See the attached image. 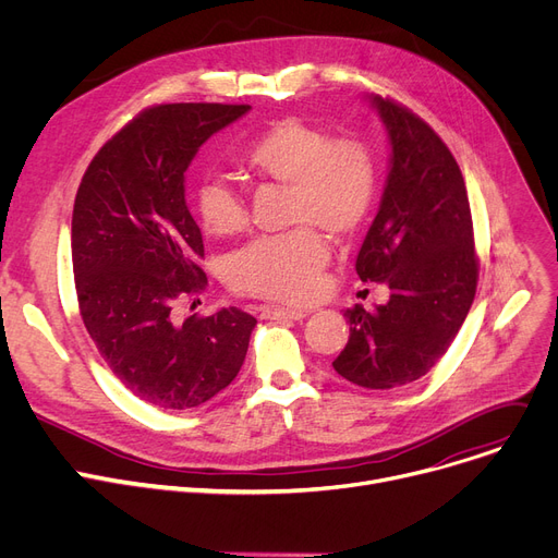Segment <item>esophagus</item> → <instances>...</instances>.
Listing matches in <instances>:
<instances>
[{
  "mask_svg": "<svg viewBox=\"0 0 558 558\" xmlns=\"http://www.w3.org/2000/svg\"><path fill=\"white\" fill-rule=\"evenodd\" d=\"M308 311L304 308H283V306H264L260 308V317L266 319H304Z\"/></svg>",
  "mask_w": 558,
  "mask_h": 558,
  "instance_id": "34e87169",
  "label": "esophagus"
}]
</instances>
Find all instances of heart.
I'll return each instance as SVG.
<instances>
[{
	"label": "heart",
	"mask_w": 558,
	"mask_h": 558,
	"mask_svg": "<svg viewBox=\"0 0 558 558\" xmlns=\"http://www.w3.org/2000/svg\"><path fill=\"white\" fill-rule=\"evenodd\" d=\"M241 163L258 180L286 184L290 222L304 225L286 236L258 239L229 264V281L243 294L300 304L319 288L329 260L324 239L353 236L367 220L376 198V159L357 140H331L302 119H281L256 135L241 153ZM195 214L205 232L236 236L247 225L243 195L225 180H205L195 191Z\"/></svg>",
	"instance_id": "1"
}]
</instances>
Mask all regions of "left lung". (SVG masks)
Instances as JSON below:
<instances>
[{
  "label": "left lung",
  "instance_id": "8db88e82",
  "mask_svg": "<svg viewBox=\"0 0 558 558\" xmlns=\"http://www.w3.org/2000/svg\"><path fill=\"white\" fill-rule=\"evenodd\" d=\"M367 101L391 153L355 272L387 286L389 300L344 311L349 342L333 369L360 387L389 389L425 376L448 351L475 298L477 256L466 184L448 146L408 108Z\"/></svg>",
  "mask_w": 558,
  "mask_h": 558
}]
</instances>
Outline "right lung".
<instances>
[{
  "label": "right lung",
  "mask_w": 558,
  "mask_h": 558,
  "mask_svg": "<svg viewBox=\"0 0 558 558\" xmlns=\"http://www.w3.org/2000/svg\"><path fill=\"white\" fill-rule=\"evenodd\" d=\"M250 106L167 104L144 110L101 148L72 216V264L85 329L112 374L142 401L189 410L236 378L256 319L241 308L173 315L207 277L184 173L201 146Z\"/></svg>",
  "instance_id": "obj_1"
}]
</instances>
